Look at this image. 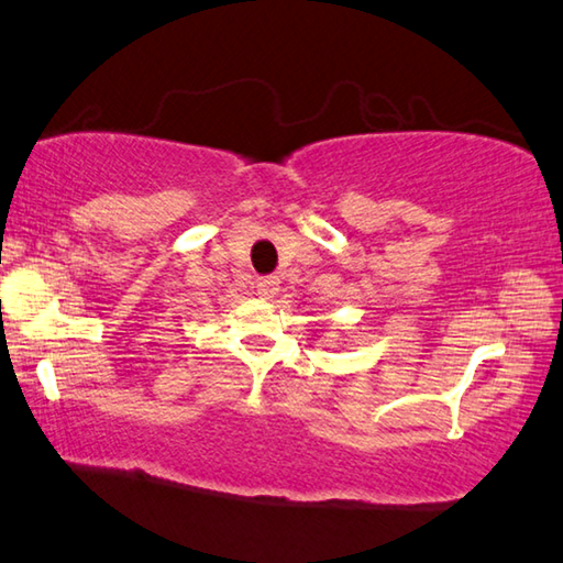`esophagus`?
I'll use <instances>...</instances> for the list:
<instances>
[{
  "label": "esophagus",
  "instance_id": "34e87169",
  "mask_svg": "<svg viewBox=\"0 0 563 563\" xmlns=\"http://www.w3.org/2000/svg\"><path fill=\"white\" fill-rule=\"evenodd\" d=\"M279 276H262L260 282H256V294H260L262 299H274L276 294H279Z\"/></svg>",
  "mask_w": 563,
  "mask_h": 563
}]
</instances>
